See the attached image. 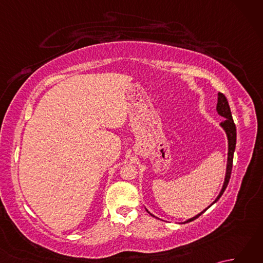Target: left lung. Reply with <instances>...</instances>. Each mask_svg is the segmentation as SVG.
<instances>
[{
	"label": "left lung",
	"mask_w": 263,
	"mask_h": 263,
	"mask_svg": "<svg viewBox=\"0 0 263 263\" xmlns=\"http://www.w3.org/2000/svg\"><path fill=\"white\" fill-rule=\"evenodd\" d=\"M217 111H218V114L221 115L222 117H225V121L221 122L220 125L225 128V131L227 133V138H228V164H227V173H226V178H225L224 186H222V190L220 191L219 195H218V198L215 200V202H217V201L219 200V198L222 195V193L225 192V190H226V187L228 185V182H230L231 174H232V168H233L234 152H235V146H236V126H235V123H234V121H233L231 108H230V105H228L227 98L225 97V95L221 93V92L218 93ZM209 206H208V208H209ZM208 208H206V209H208ZM204 211L200 212L199 215L191 218V219H189L186 222H190V221H192L194 219H197V218L202 215Z\"/></svg>",
	"instance_id": "8db88e82"
}]
</instances>
